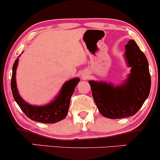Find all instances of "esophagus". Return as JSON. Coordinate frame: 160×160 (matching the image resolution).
<instances>
[{"mask_svg": "<svg viewBox=\"0 0 160 160\" xmlns=\"http://www.w3.org/2000/svg\"><path fill=\"white\" fill-rule=\"evenodd\" d=\"M88 74L84 73V74L82 75V78H84V79H86V78H88Z\"/></svg>", "mask_w": 160, "mask_h": 160, "instance_id": "1", "label": "esophagus"}]
</instances>
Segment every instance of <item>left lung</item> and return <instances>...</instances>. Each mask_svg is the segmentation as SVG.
I'll use <instances>...</instances> for the list:
<instances>
[{"mask_svg": "<svg viewBox=\"0 0 160 160\" xmlns=\"http://www.w3.org/2000/svg\"><path fill=\"white\" fill-rule=\"evenodd\" d=\"M125 58L131 73L123 84L89 81L98 111L109 119L133 116L140 109L151 90V76L146 56L133 40L125 45Z\"/></svg>", "mask_w": 160, "mask_h": 160, "instance_id": "1", "label": "left lung"}]
</instances>
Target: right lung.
<instances>
[{
  "label": "right lung",
  "instance_id": "add662e5",
  "mask_svg": "<svg viewBox=\"0 0 160 160\" xmlns=\"http://www.w3.org/2000/svg\"><path fill=\"white\" fill-rule=\"evenodd\" d=\"M18 63V58L15 60L12 67L11 88L14 99L16 101L17 104L25 113V115L33 121L45 124L56 123L64 119L68 113L70 98L73 94L75 88L79 82V78H75L64 83L58 95L51 103L44 106L31 105L27 103L20 96L18 91L16 80H15Z\"/></svg>",
  "mask_w": 160,
  "mask_h": 160
}]
</instances>
